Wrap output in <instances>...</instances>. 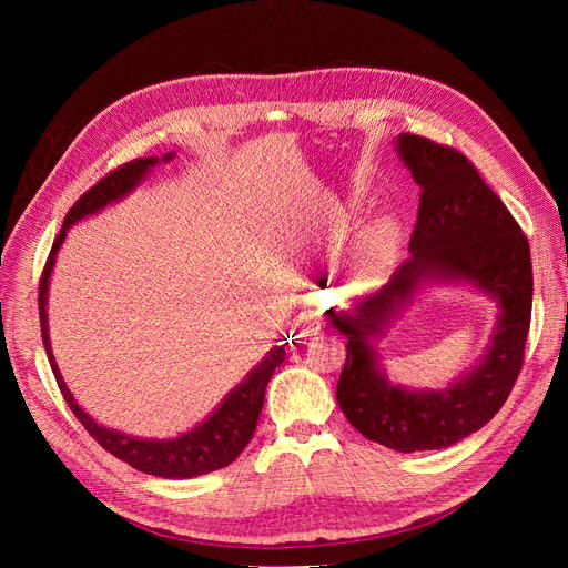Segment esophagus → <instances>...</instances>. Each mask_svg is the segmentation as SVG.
<instances>
[{
  "instance_id": "1",
  "label": "esophagus",
  "mask_w": 568,
  "mask_h": 568,
  "mask_svg": "<svg viewBox=\"0 0 568 568\" xmlns=\"http://www.w3.org/2000/svg\"><path fill=\"white\" fill-rule=\"evenodd\" d=\"M291 332L295 339H307V336L320 332V315L317 312H300V315L293 320Z\"/></svg>"
}]
</instances>
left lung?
<instances>
[{"mask_svg": "<svg viewBox=\"0 0 568 568\" xmlns=\"http://www.w3.org/2000/svg\"><path fill=\"white\" fill-rule=\"evenodd\" d=\"M397 151L419 185L413 256L381 293L356 310H327V320L348 339L336 385L346 419L388 449L429 452L480 429L508 400L532 320V258L520 224L462 151L415 134H400ZM427 274L474 280L504 312L494 346L468 377L444 394H409L379 376L367 339Z\"/></svg>", "mask_w": 568, "mask_h": 568, "instance_id": "obj_1", "label": "left lung"}]
</instances>
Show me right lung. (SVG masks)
I'll list each match as a JSON object with an SVG mask.
<instances>
[{
  "mask_svg": "<svg viewBox=\"0 0 568 568\" xmlns=\"http://www.w3.org/2000/svg\"><path fill=\"white\" fill-rule=\"evenodd\" d=\"M171 159V153H165V161ZM155 155L151 159H136L129 161L124 165L114 168V171L106 173L98 185H92L80 200L72 204L70 212L65 214L63 229L53 241V248L48 253V261L43 265L41 281H39V315H41V336H43V346L48 361H51L53 376L60 393H63L68 407L72 409V415L80 419V425L90 432V437L98 442L104 452H110L112 456L122 458L129 466H134L136 470H143V474L151 476H161V478H192V476H202L210 474V470H216L222 466H229L234 458L244 452V446L251 442L253 432H256L258 425V415L263 407V397H265V385H268L273 371L283 364L285 352L283 346L273 348V352L263 358V364H258L248 373V378L239 385L236 390L229 393L226 400L216 413L202 422L200 427L192 432L183 434L178 439H168V442H155V439H136V437H126L122 432H112L106 427H100L88 413H82V407L72 400L70 390L65 388L63 376L53 361L51 354V344H48V327H45V293H48V275L53 271V261L55 253L63 244L65 239V229L70 224H75L82 220L84 214L98 212L104 207L106 202H114L116 197L126 195V192L134 187L143 173L149 171L151 165H155Z\"/></svg>",
  "mask_w": 568,
  "mask_h": 568,
  "instance_id": "right-lung-1",
  "label": "right lung"
}]
</instances>
